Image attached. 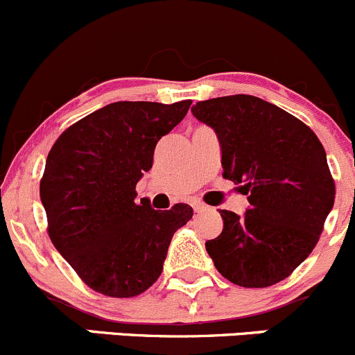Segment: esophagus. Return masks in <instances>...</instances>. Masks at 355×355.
<instances>
[{"label": "esophagus", "mask_w": 355, "mask_h": 355, "mask_svg": "<svg viewBox=\"0 0 355 355\" xmlns=\"http://www.w3.org/2000/svg\"><path fill=\"white\" fill-rule=\"evenodd\" d=\"M192 208H194L196 213H202V211H206V209H208V206L202 205V202H194V206H192Z\"/></svg>", "instance_id": "34e87169"}]
</instances>
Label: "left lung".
Returning <instances> with one entry per match:
<instances>
[{
    "mask_svg": "<svg viewBox=\"0 0 355 355\" xmlns=\"http://www.w3.org/2000/svg\"><path fill=\"white\" fill-rule=\"evenodd\" d=\"M191 111L215 130L223 177L250 201L244 215L220 209L222 234L206 241L216 270L243 288L286 279L315 248L335 202L324 147L300 119L253 95L209 98Z\"/></svg>",
    "mask_w": 355,
    "mask_h": 355,
    "instance_id": "left-lung-1",
    "label": "left lung"
}]
</instances>
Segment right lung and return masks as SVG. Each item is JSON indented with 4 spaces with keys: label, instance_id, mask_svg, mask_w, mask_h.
Here are the masks:
<instances>
[{
    "label": "right lung",
    "instance_id": "add662e5",
    "mask_svg": "<svg viewBox=\"0 0 355 355\" xmlns=\"http://www.w3.org/2000/svg\"><path fill=\"white\" fill-rule=\"evenodd\" d=\"M191 104L114 102L69 126L48 153L40 184L48 234L92 290L144 293L163 272L173 234L192 218L189 205L161 211L135 191L156 144Z\"/></svg>",
    "mask_w": 355,
    "mask_h": 355
}]
</instances>
